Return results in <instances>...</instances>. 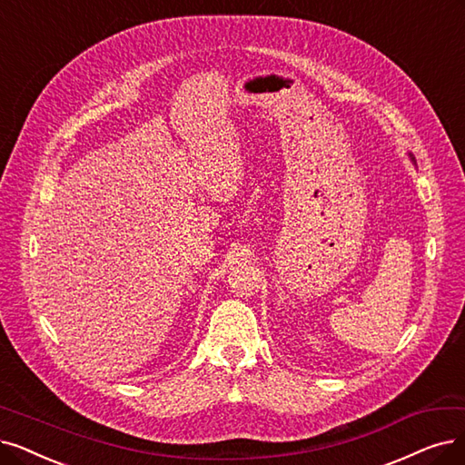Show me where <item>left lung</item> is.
Masks as SVG:
<instances>
[{
	"mask_svg": "<svg viewBox=\"0 0 465 465\" xmlns=\"http://www.w3.org/2000/svg\"><path fill=\"white\" fill-rule=\"evenodd\" d=\"M411 158H412V160H414V156H412V154H411Z\"/></svg>",
	"mask_w": 465,
	"mask_h": 465,
	"instance_id": "left-lung-1",
	"label": "left lung"
}]
</instances>
